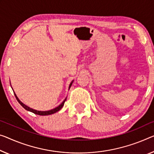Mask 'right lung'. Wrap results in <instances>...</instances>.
<instances>
[{
  "label": "right lung",
  "mask_w": 154,
  "mask_h": 154,
  "mask_svg": "<svg viewBox=\"0 0 154 154\" xmlns=\"http://www.w3.org/2000/svg\"><path fill=\"white\" fill-rule=\"evenodd\" d=\"M73 82H74V80H72V81L71 82V83H70V85H69V89H70V87H71V86H72V83H73ZM14 95H15V96H16V100H18V103H19L20 104V105L22 106V107H23V108L25 109L26 110L29 111V112H32V113H35V114L40 115V116H47V115H51V114H53V113H56V112H58V111L60 110V109L63 107L64 104H65V102L66 101V99H67V98H66L65 99V100H63V103L60 104V105L58 106L57 107H56V108L53 109H51V110H49V111H37V110H35V109H34L30 108L29 107H27V105H25V104H23V103H22V102H21V101L19 100V99H18V98L17 97V96L16 95V94H15V93H14Z\"/></svg>",
  "instance_id": "obj_1"
}]
</instances>
